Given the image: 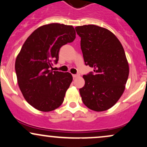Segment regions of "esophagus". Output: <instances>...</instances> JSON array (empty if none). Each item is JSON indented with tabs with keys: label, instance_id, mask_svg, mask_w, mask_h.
<instances>
[{
	"label": "esophagus",
	"instance_id": "34e87169",
	"mask_svg": "<svg viewBox=\"0 0 147 147\" xmlns=\"http://www.w3.org/2000/svg\"><path fill=\"white\" fill-rule=\"evenodd\" d=\"M72 77H73V78H76V77H79V75H77V74H75V75H72Z\"/></svg>",
	"mask_w": 147,
	"mask_h": 147
}]
</instances>
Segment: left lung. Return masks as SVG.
Segmentation results:
<instances>
[{
    "label": "left lung",
    "instance_id": "obj_1",
    "mask_svg": "<svg viewBox=\"0 0 147 147\" xmlns=\"http://www.w3.org/2000/svg\"><path fill=\"white\" fill-rule=\"evenodd\" d=\"M75 30L81 37L86 65L94 68L83 76L85 85L79 89L82 102L92 111H106L116 104L125 88L129 74L125 52L109 30L95 25Z\"/></svg>",
    "mask_w": 147,
    "mask_h": 147
}]
</instances>
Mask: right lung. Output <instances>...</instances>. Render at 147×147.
I'll return each mask as SVG.
<instances>
[{
    "instance_id": "right-lung-1",
    "label": "right lung",
    "mask_w": 147,
    "mask_h": 147,
    "mask_svg": "<svg viewBox=\"0 0 147 147\" xmlns=\"http://www.w3.org/2000/svg\"><path fill=\"white\" fill-rule=\"evenodd\" d=\"M75 36L71 25L51 23L34 30L23 45L15 63L18 84L25 100L37 110L48 112L63 103L72 76L51 68L60 48Z\"/></svg>"
}]
</instances>
